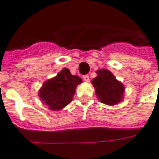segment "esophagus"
I'll return each mask as SVG.
<instances>
[{
    "label": "esophagus",
    "mask_w": 159,
    "mask_h": 159,
    "mask_svg": "<svg viewBox=\"0 0 159 159\" xmlns=\"http://www.w3.org/2000/svg\"><path fill=\"white\" fill-rule=\"evenodd\" d=\"M83 79H84V80L85 81V82H89V76L88 75H84Z\"/></svg>",
    "instance_id": "34e87169"
}]
</instances>
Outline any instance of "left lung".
Here are the masks:
<instances>
[{
    "instance_id": "obj_1",
    "label": "left lung",
    "mask_w": 159,
    "mask_h": 159,
    "mask_svg": "<svg viewBox=\"0 0 159 159\" xmlns=\"http://www.w3.org/2000/svg\"><path fill=\"white\" fill-rule=\"evenodd\" d=\"M98 76L92 80L98 99L107 105H114L123 98L124 86L117 81L114 75L107 70L97 71Z\"/></svg>"
}]
</instances>
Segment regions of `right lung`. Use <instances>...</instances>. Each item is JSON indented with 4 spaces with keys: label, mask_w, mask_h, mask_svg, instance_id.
<instances>
[{
    "label": "right lung",
    "mask_w": 159,
    "mask_h": 159,
    "mask_svg": "<svg viewBox=\"0 0 159 159\" xmlns=\"http://www.w3.org/2000/svg\"><path fill=\"white\" fill-rule=\"evenodd\" d=\"M82 83L79 76L72 75L64 68L54 78L46 81L39 90V97L49 109L59 111L72 101L76 86Z\"/></svg>",
    "instance_id": "obj_1"
}]
</instances>
